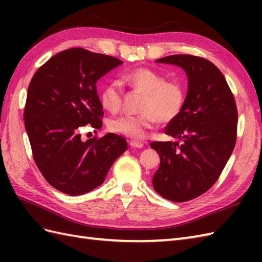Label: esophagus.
Segmentation results:
<instances>
[{
    "label": "esophagus",
    "instance_id": "34e87169",
    "mask_svg": "<svg viewBox=\"0 0 262 262\" xmlns=\"http://www.w3.org/2000/svg\"><path fill=\"white\" fill-rule=\"evenodd\" d=\"M130 144H132L133 146H136V144H135V142H134V141H132V143H130Z\"/></svg>",
    "mask_w": 262,
    "mask_h": 262
}]
</instances>
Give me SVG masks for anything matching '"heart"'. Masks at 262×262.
<instances>
[{
	"label": "heart",
	"mask_w": 262,
	"mask_h": 262,
	"mask_svg": "<svg viewBox=\"0 0 262 262\" xmlns=\"http://www.w3.org/2000/svg\"><path fill=\"white\" fill-rule=\"evenodd\" d=\"M144 98H145V101L148 105V108L151 109L152 113H154V114H163V116L165 117V120L170 119L171 117L174 115L176 105H173L171 110H166L164 113V109L168 107L169 103H170V98L164 91L146 93V94H144ZM147 166H148V168H154L153 164H148Z\"/></svg>",
	"instance_id": "1"
}]
</instances>
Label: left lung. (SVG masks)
I'll use <instances>...</instances> for the list:
<instances>
[{
    "mask_svg": "<svg viewBox=\"0 0 262 262\" xmlns=\"http://www.w3.org/2000/svg\"><path fill=\"white\" fill-rule=\"evenodd\" d=\"M119 64L113 56L76 47L56 54L32 76L25 127L39 171L59 191L79 196L93 190L127 149L125 138L113 133L94 130L84 137L76 130L88 124L101 128L96 84Z\"/></svg>",
    "mask_w": 262,
    "mask_h": 262,
    "instance_id": "obj_1",
    "label": "left lung"
}]
</instances>
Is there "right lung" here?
<instances>
[{"instance_id":"add662e5","label":"right lung","mask_w":262,"mask_h":262,"mask_svg":"<svg viewBox=\"0 0 262 262\" xmlns=\"http://www.w3.org/2000/svg\"><path fill=\"white\" fill-rule=\"evenodd\" d=\"M157 63L179 66L188 77L185 102L165 128L172 138L151 143L161 160L154 190L183 203L207 191L229 161L236 142V103L224 75L209 60L181 54Z\"/></svg>"}]
</instances>
